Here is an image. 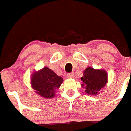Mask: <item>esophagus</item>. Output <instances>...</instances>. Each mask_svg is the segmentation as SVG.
Masks as SVG:
<instances>
[{
    "instance_id": "esophagus-1",
    "label": "esophagus",
    "mask_w": 131,
    "mask_h": 131,
    "mask_svg": "<svg viewBox=\"0 0 131 131\" xmlns=\"http://www.w3.org/2000/svg\"><path fill=\"white\" fill-rule=\"evenodd\" d=\"M67 78H74V73H73V72H71V73L67 74Z\"/></svg>"
}]
</instances>
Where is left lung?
<instances>
[{
  "label": "left lung",
  "instance_id": "left-lung-1",
  "mask_svg": "<svg viewBox=\"0 0 131 131\" xmlns=\"http://www.w3.org/2000/svg\"><path fill=\"white\" fill-rule=\"evenodd\" d=\"M107 73L104 70L94 69L89 67L84 71L83 76L81 78L83 83L81 86L85 88L87 94L95 95L107 83Z\"/></svg>",
  "mask_w": 131,
  "mask_h": 131
}]
</instances>
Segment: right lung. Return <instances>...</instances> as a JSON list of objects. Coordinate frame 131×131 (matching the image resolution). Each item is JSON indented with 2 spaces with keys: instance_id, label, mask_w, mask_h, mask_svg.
I'll return each instance as SVG.
<instances>
[{
  "instance_id": "obj_1",
  "label": "right lung",
  "mask_w": 131,
  "mask_h": 131,
  "mask_svg": "<svg viewBox=\"0 0 131 131\" xmlns=\"http://www.w3.org/2000/svg\"><path fill=\"white\" fill-rule=\"evenodd\" d=\"M63 78L48 67L35 72L31 77V84L36 92L45 98L55 97V90L60 87Z\"/></svg>"
}]
</instances>
